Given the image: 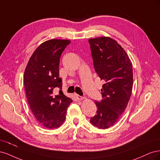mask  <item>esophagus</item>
Here are the masks:
<instances>
[{
	"mask_svg": "<svg viewBox=\"0 0 160 160\" xmlns=\"http://www.w3.org/2000/svg\"><path fill=\"white\" fill-rule=\"evenodd\" d=\"M75 98L78 100H83V99H85L84 97H81V96L77 95V94H75Z\"/></svg>",
	"mask_w": 160,
	"mask_h": 160,
	"instance_id": "obj_1",
	"label": "esophagus"
}]
</instances>
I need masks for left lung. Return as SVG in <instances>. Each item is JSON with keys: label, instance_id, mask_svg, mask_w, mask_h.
Returning <instances> with one entry per match:
<instances>
[{"label": "left lung", "instance_id": "8db88e82", "mask_svg": "<svg viewBox=\"0 0 160 160\" xmlns=\"http://www.w3.org/2000/svg\"><path fill=\"white\" fill-rule=\"evenodd\" d=\"M94 68L104 82L103 99L95 101L97 114L90 122L99 129H108L118 122L126 108L133 88L132 63L126 52L110 37L89 39Z\"/></svg>", "mask_w": 160, "mask_h": 160}]
</instances>
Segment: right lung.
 Instances as JSON below:
<instances>
[{
    "label": "right lung",
    "mask_w": 160,
    "mask_h": 160,
    "mask_svg": "<svg viewBox=\"0 0 160 160\" xmlns=\"http://www.w3.org/2000/svg\"><path fill=\"white\" fill-rule=\"evenodd\" d=\"M69 40L51 39L42 42L32 53L24 73V85L32 114L47 129L59 128L64 122L72 99L65 96L59 77L60 57ZM60 89L59 95L54 91Z\"/></svg>",
    "instance_id": "add662e5"
}]
</instances>
